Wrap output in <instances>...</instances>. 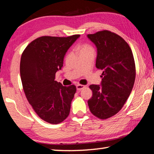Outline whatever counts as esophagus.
Masks as SVG:
<instances>
[{
    "mask_svg": "<svg viewBox=\"0 0 154 154\" xmlns=\"http://www.w3.org/2000/svg\"><path fill=\"white\" fill-rule=\"evenodd\" d=\"M85 86V85H80V84H78V85H76V88H77V90H78V91H80V90H82L83 88H84Z\"/></svg>",
    "mask_w": 154,
    "mask_h": 154,
    "instance_id": "esophagus-1",
    "label": "esophagus"
}]
</instances>
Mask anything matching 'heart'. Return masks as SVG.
<instances>
[{"label": "heart", "instance_id": "obj_1", "mask_svg": "<svg viewBox=\"0 0 154 154\" xmlns=\"http://www.w3.org/2000/svg\"><path fill=\"white\" fill-rule=\"evenodd\" d=\"M93 51V49L91 46L88 45H82L80 46V53H84V52Z\"/></svg>", "mask_w": 154, "mask_h": 154}]
</instances>
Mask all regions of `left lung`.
<instances>
[{"instance_id": "obj_1", "label": "left lung", "mask_w": 154, "mask_h": 154, "mask_svg": "<svg viewBox=\"0 0 154 154\" xmlns=\"http://www.w3.org/2000/svg\"><path fill=\"white\" fill-rule=\"evenodd\" d=\"M97 49L96 67L103 71L100 85H90L92 96L90 110L99 119H105L123 107L133 88L136 70L133 54L126 41L109 30L87 35Z\"/></svg>"}]
</instances>
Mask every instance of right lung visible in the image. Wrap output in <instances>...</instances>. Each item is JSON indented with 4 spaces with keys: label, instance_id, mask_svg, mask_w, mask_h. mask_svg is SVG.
<instances>
[{
    "label": "right lung",
    "instance_id": "obj_1",
    "mask_svg": "<svg viewBox=\"0 0 154 154\" xmlns=\"http://www.w3.org/2000/svg\"><path fill=\"white\" fill-rule=\"evenodd\" d=\"M79 36H41L26 48L21 57L20 76L26 96L36 113L48 123L59 124L69 115L76 87L63 86L55 76L63 66L68 49Z\"/></svg>",
    "mask_w": 154,
    "mask_h": 154
}]
</instances>
